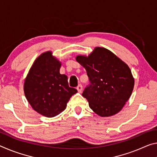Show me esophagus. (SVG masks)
Returning <instances> with one entry per match:
<instances>
[{
  "instance_id": "34e87169",
  "label": "esophagus",
  "mask_w": 157,
  "mask_h": 157,
  "mask_svg": "<svg viewBox=\"0 0 157 157\" xmlns=\"http://www.w3.org/2000/svg\"><path fill=\"white\" fill-rule=\"evenodd\" d=\"M77 89H78V92H79V93H81L82 91V86L81 84H79L78 86H77Z\"/></svg>"
}]
</instances>
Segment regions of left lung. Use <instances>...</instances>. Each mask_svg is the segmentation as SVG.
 I'll return each mask as SVG.
<instances>
[{
	"instance_id": "8db88e82",
	"label": "left lung",
	"mask_w": 157,
	"mask_h": 157,
	"mask_svg": "<svg viewBox=\"0 0 157 157\" xmlns=\"http://www.w3.org/2000/svg\"><path fill=\"white\" fill-rule=\"evenodd\" d=\"M85 68L89 84L82 96L94 113L110 117L119 113L128 100L134 86L130 68L117 56L103 47H96L90 55L78 56Z\"/></svg>"
}]
</instances>
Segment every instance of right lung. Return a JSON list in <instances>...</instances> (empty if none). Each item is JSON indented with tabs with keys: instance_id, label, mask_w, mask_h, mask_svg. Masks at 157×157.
Masks as SVG:
<instances>
[{
	"instance_id": "add662e5",
	"label": "right lung",
	"mask_w": 157,
	"mask_h": 157,
	"mask_svg": "<svg viewBox=\"0 0 157 157\" xmlns=\"http://www.w3.org/2000/svg\"><path fill=\"white\" fill-rule=\"evenodd\" d=\"M60 62L47 52L37 58L25 79L26 99L34 110L47 117L62 113L71 97L78 92L70 87L68 77L60 74Z\"/></svg>"
}]
</instances>
